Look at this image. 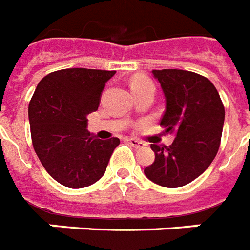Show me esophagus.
<instances>
[{"label":"esophagus","mask_w":250,"mask_h":250,"mask_svg":"<svg viewBox=\"0 0 250 250\" xmlns=\"http://www.w3.org/2000/svg\"><path fill=\"white\" fill-rule=\"evenodd\" d=\"M126 142L130 146H133L134 148H143V147L146 146L143 142L138 141V139H134V138H129V139H126Z\"/></svg>","instance_id":"34e87169"}]
</instances>
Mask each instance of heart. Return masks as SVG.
<instances>
[{
    "label": "heart",
    "mask_w": 250,
    "mask_h": 250,
    "mask_svg": "<svg viewBox=\"0 0 250 250\" xmlns=\"http://www.w3.org/2000/svg\"><path fill=\"white\" fill-rule=\"evenodd\" d=\"M153 86L152 81L145 76H135L134 79L131 80V90L138 91V90H145V89H149Z\"/></svg>",
    "instance_id": "obj_1"
}]
</instances>
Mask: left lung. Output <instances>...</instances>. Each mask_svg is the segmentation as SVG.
Returning <instances> with one entry per match:
<instances>
[{"label": "left lung", "instance_id": "left-lung-1", "mask_svg": "<svg viewBox=\"0 0 250 250\" xmlns=\"http://www.w3.org/2000/svg\"><path fill=\"white\" fill-rule=\"evenodd\" d=\"M165 98L160 126L174 135L170 146L151 145L155 161L146 177L163 187L175 188L201 175L218 152L225 107L214 85L189 71H152Z\"/></svg>", "mask_w": 250, "mask_h": 250}]
</instances>
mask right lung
<instances>
[{
	"instance_id": "1",
	"label": "right lung",
	"mask_w": 250,
	"mask_h": 250,
	"mask_svg": "<svg viewBox=\"0 0 250 250\" xmlns=\"http://www.w3.org/2000/svg\"><path fill=\"white\" fill-rule=\"evenodd\" d=\"M116 71L68 68L45 76L29 102L31 135L40 161L69 188H83L103 177L119 138L98 139L86 116L101 103L105 83Z\"/></svg>"
}]
</instances>
